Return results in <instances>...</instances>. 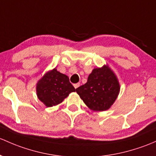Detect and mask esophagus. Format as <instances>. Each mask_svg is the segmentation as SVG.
<instances>
[{"instance_id": "obj_1", "label": "esophagus", "mask_w": 156, "mask_h": 156, "mask_svg": "<svg viewBox=\"0 0 156 156\" xmlns=\"http://www.w3.org/2000/svg\"><path fill=\"white\" fill-rule=\"evenodd\" d=\"M79 86H80V83H75V84H74V87H75V89H77V88H78Z\"/></svg>"}]
</instances>
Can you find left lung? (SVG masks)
Returning a JSON list of instances; mask_svg holds the SVG:
<instances>
[{
	"mask_svg": "<svg viewBox=\"0 0 156 156\" xmlns=\"http://www.w3.org/2000/svg\"><path fill=\"white\" fill-rule=\"evenodd\" d=\"M83 102L90 109L103 111L114 104L119 92L117 77L108 66L94 69L87 82L76 89Z\"/></svg>",
	"mask_w": 156,
	"mask_h": 156,
	"instance_id": "obj_1",
	"label": "left lung"
}]
</instances>
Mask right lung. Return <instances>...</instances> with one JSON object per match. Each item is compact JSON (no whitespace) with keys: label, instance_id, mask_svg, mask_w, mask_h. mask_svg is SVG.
Returning a JSON list of instances; mask_svg holds the SVG:
<instances>
[{"label":"right lung","instance_id":"right-lung-1","mask_svg":"<svg viewBox=\"0 0 156 156\" xmlns=\"http://www.w3.org/2000/svg\"><path fill=\"white\" fill-rule=\"evenodd\" d=\"M75 89L68 76L56 69L48 72L39 80L37 86V96L47 107L60 104Z\"/></svg>","mask_w":156,"mask_h":156}]
</instances>
